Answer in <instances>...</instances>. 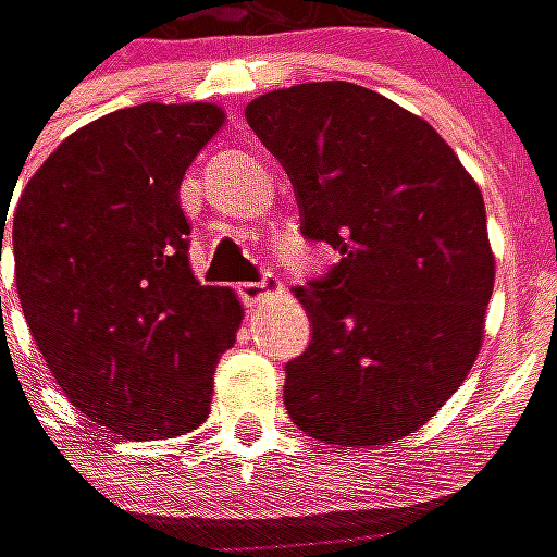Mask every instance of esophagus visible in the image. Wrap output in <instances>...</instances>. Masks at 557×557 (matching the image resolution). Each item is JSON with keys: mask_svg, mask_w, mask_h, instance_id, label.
I'll return each mask as SVG.
<instances>
[{"mask_svg": "<svg viewBox=\"0 0 557 557\" xmlns=\"http://www.w3.org/2000/svg\"><path fill=\"white\" fill-rule=\"evenodd\" d=\"M274 289H277L274 280H259V283H238L236 295L245 300L247 307H253V304H262Z\"/></svg>", "mask_w": 557, "mask_h": 557, "instance_id": "esophagus-1", "label": "esophagus"}]
</instances>
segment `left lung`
I'll return each instance as SVG.
<instances>
[{
	"label": "left lung",
	"mask_w": 557,
	"mask_h": 557,
	"mask_svg": "<svg viewBox=\"0 0 557 557\" xmlns=\"http://www.w3.org/2000/svg\"><path fill=\"white\" fill-rule=\"evenodd\" d=\"M283 164L307 242L339 262L307 280V351L283 401L304 434L383 446L463 383L493 295L487 212L434 126L351 82L271 90L245 109Z\"/></svg>",
	"instance_id": "8db88e82"
}]
</instances>
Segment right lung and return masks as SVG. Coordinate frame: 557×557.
Masks as SVG:
<instances>
[{
	"label": "right lung",
	"instance_id": "add662e5",
	"mask_svg": "<svg viewBox=\"0 0 557 557\" xmlns=\"http://www.w3.org/2000/svg\"><path fill=\"white\" fill-rule=\"evenodd\" d=\"M221 126L209 102L111 111L73 132L16 203L28 331L73 407L123 440L200 425L236 342L242 304L195 280L180 206L185 168Z\"/></svg>",
	"mask_w": 557,
	"mask_h": 557
}]
</instances>
